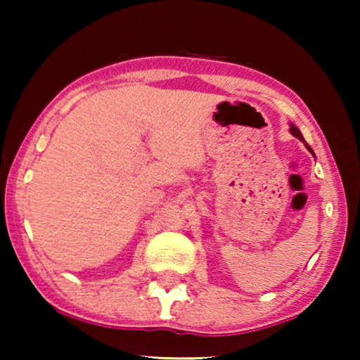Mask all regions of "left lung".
Here are the masks:
<instances>
[{
    "label": "left lung",
    "instance_id": "obj_1",
    "mask_svg": "<svg viewBox=\"0 0 360 360\" xmlns=\"http://www.w3.org/2000/svg\"><path fill=\"white\" fill-rule=\"evenodd\" d=\"M290 132H292V134H293L295 137H298V139H300V141H302V142H304V139H303V136H302V132H300V129H298V127H295V124H292V126H290ZM304 146H307V149H308V150H309V152H311V154H313L311 147H309V146L307 144V142H304Z\"/></svg>",
    "mask_w": 360,
    "mask_h": 360
}]
</instances>
